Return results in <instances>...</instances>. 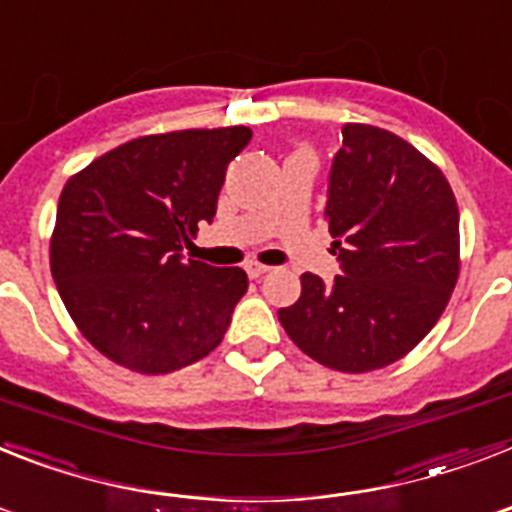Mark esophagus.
<instances>
[{"instance_id":"esophagus-1","label":"esophagus","mask_w":512,"mask_h":512,"mask_svg":"<svg viewBox=\"0 0 512 512\" xmlns=\"http://www.w3.org/2000/svg\"><path fill=\"white\" fill-rule=\"evenodd\" d=\"M268 265H260V263H249L247 265V276L249 278H263L268 273Z\"/></svg>"}]
</instances>
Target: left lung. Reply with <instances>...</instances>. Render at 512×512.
Listing matches in <instances>:
<instances>
[{"label":"left lung","instance_id":"obj_1","mask_svg":"<svg viewBox=\"0 0 512 512\" xmlns=\"http://www.w3.org/2000/svg\"><path fill=\"white\" fill-rule=\"evenodd\" d=\"M342 276L302 273L278 310L299 350L326 368H384L429 334L460 273V215L434 162L384 128L347 123L326 199Z\"/></svg>","mask_w":512,"mask_h":512}]
</instances>
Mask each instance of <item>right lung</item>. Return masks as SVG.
I'll return each mask as SVG.
<instances>
[{
    "label": "right lung",
    "mask_w": 512,
    "mask_h": 512,
    "mask_svg": "<svg viewBox=\"0 0 512 512\" xmlns=\"http://www.w3.org/2000/svg\"><path fill=\"white\" fill-rule=\"evenodd\" d=\"M249 139L247 126L141 136L65 184L52 278L81 334L112 363L157 376L220 344L247 273L184 260L181 249L215 218L228 162Z\"/></svg>",
    "instance_id": "add662e5"
}]
</instances>
